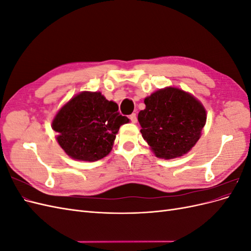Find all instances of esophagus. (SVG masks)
Here are the masks:
<instances>
[{"label":"esophagus","instance_id":"obj_1","mask_svg":"<svg viewBox=\"0 0 251 251\" xmlns=\"http://www.w3.org/2000/svg\"><path fill=\"white\" fill-rule=\"evenodd\" d=\"M130 119H131V121H132L133 124H136V123H137V115H136L135 113L131 114V115H130Z\"/></svg>","mask_w":251,"mask_h":251}]
</instances>
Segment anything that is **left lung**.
Returning <instances> with one entry per match:
<instances>
[{"label":"left lung","instance_id":"obj_1","mask_svg":"<svg viewBox=\"0 0 251 251\" xmlns=\"http://www.w3.org/2000/svg\"><path fill=\"white\" fill-rule=\"evenodd\" d=\"M144 103L138 114L140 132L157 157H180L199 140L206 112L193 95L170 87L156 91Z\"/></svg>","mask_w":251,"mask_h":251}]
</instances>
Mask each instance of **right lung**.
<instances>
[{
	"label": "right lung",
	"instance_id": "obj_1",
	"mask_svg": "<svg viewBox=\"0 0 251 251\" xmlns=\"http://www.w3.org/2000/svg\"><path fill=\"white\" fill-rule=\"evenodd\" d=\"M130 119L120 115L116 102L100 92H82L67 102L53 119L57 142L73 159L97 161L107 156L120 126Z\"/></svg>",
	"mask_w": 251,
	"mask_h": 251
}]
</instances>
